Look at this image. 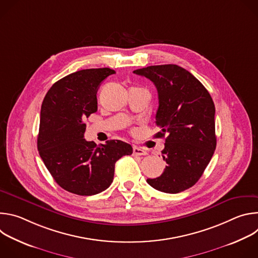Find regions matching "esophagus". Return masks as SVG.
Segmentation results:
<instances>
[{"label":"esophagus","instance_id":"34e87169","mask_svg":"<svg viewBox=\"0 0 258 258\" xmlns=\"http://www.w3.org/2000/svg\"><path fill=\"white\" fill-rule=\"evenodd\" d=\"M133 154L135 156H141V155H147V151H145L144 149L140 148V147L134 146L133 147Z\"/></svg>","mask_w":258,"mask_h":258}]
</instances>
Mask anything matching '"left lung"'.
Wrapping results in <instances>:
<instances>
[{"mask_svg": "<svg viewBox=\"0 0 258 258\" xmlns=\"http://www.w3.org/2000/svg\"><path fill=\"white\" fill-rule=\"evenodd\" d=\"M134 73L150 80L158 92L155 137L164 138L163 173L147 182L176 194L199 180L216 147L215 107L205 87L188 70L174 64L154 65Z\"/></svg>", "mask_w": 258, "mask_h": 258, "instance_id": "obj_1", "label": "left lung"}]
</instances>
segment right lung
<instances>
[{
    "instance_id": "right-lung-1",
    "label": "right lung",
    "mask_w": 258,
    "mask_h": 258,
    "mask_svg": "<svg viewBox=\"0 0 258 258\" xmlns=\"http://www.w3.org/2000/svg\"><path fill=\"white\" fill-rule=\"evenodd\" d=\"M114 73L110 68L73 72L56 82L44 98L38 150L55 181L70 193L91 196L106 190L115 162L133 153L132 146L119 140L97 146L84 138L86 119L98 109V88Z\"/></svg>"
}]
</instances>
